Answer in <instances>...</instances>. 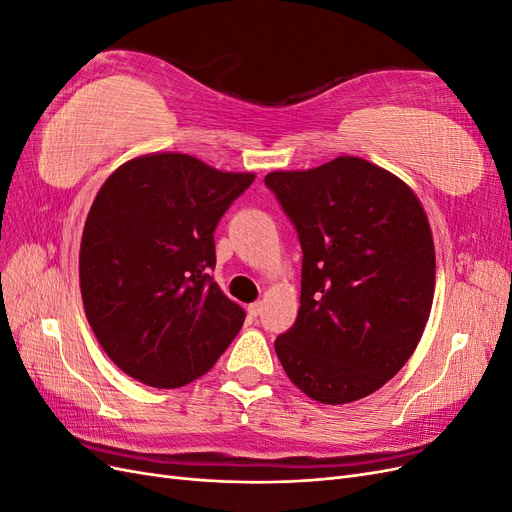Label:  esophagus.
Here are the masks:
<instances>
[{
	"label": "esophagus",
	"instance_id": "34e87169",
	"mask_svg": "<svg viewBox=\"0 0 512 512\" xmlns=\"http://www.w3.org/2000/svg\"><path fill=\"white\" fill-rule=\"evenodd\" d=\"M262 312V301H256V303H250V305H247V314H250V316H258Z\"/></svg>",
	"mask_w": 512,
	"mask_h": 512
}]
</instances>
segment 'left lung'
Returning a JSON list of instances; mask_svg holds the SVG:
<instances>
[{
    "label": "left lung",
    "instance_id": "8db88e82",
    "mask_svg": "<svg viewBox=\"0 0 512 512\" xmlns=\"http://www.w3.org/2000/svg\"><path fill=\"white\" fill-rule=\"evenodd\" d=\"M303 250L297 322L275 339L290 382L339 406L382 389L416 350L436 290L421 200L376 164L339 156L265 177Z\"/></svg>",
    "mask_w": 512,
    "mask_h": 512
}]
</instances>
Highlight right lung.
Wrapping results in <instances>:
<instances>
[{
    "label": "right lung",
    "mask_w": 512,
    "mask_h": 512,
    "mask_svg": "<svg viewBox=\"0 0 512 512\" xmlns=\"http://www.w3.org/2000/svg\"><path fill=\"white\" fill-rule=\"evenodd\" d=\"M254 173L218 170L188 153H145L108 177L83 228L85 316L121 371L153 389L205 376L245 312L209 277L213 232Z\"/></svg>",
    "instance_id": "right-lung-1"
}]
</instances>
